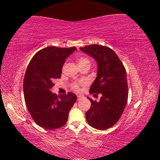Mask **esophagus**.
<instances>
[{"instance_id": "34e87169", "label": "esophagus", "mask_w": 160, "mask_h": 160, "mask_svg": "<svg viewBox=\"0 0 160 160\" xmlns=\"http://www.w3.org/2000/svg\"><path fill=\"white\" fill-rule=\"evenodd\" d=\"M77 97H78V100H81V98H82V96H81V95H78Z\"/></svg>"}]
</instances>
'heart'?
I'll use <instances>...</instances> for the list:
<instances>
[{
    "label": "heart",
    "mask_w": 160,
    "mask_h": 160,
    "mask_svg": "<svg viewBox=\"0 0 160 160\" xmlns=\"http://www.w3.org/2000/svg\"><path fill=\"white\" fill-rule=\"evenodd\" d=\"M77 62L79 67H82L88 66L90 67L91 65V60L88 58L87 57L85 56H81L78 59ZM86 84V82L84 80H80L77 81V82H73L71 84V89L76 91H79L80 90V87L84 86Z\"/></svg>",
    "instance_id": "1"
}]
</instances>
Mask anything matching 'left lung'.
<instances>
[{
  "label": "left lung",
  "instance_id": "left-lung-1",
  "mask_svg": "<svg viewBox=\"0 0 160 160\" xmlns=\"http://www.w3.org/2000/svg\"><path fill=\"white\" fill-rule=\"evenodd\" d=\"M80 50L93 57L98 62V75L89 93L102 95L98 102L88 98L91 105L86 112L87 121L91 127L106 130L117 123L127 105V71L117 54L109 47L92 45L80 47Z\"/></svg>",
  "mask_w": 160,
  "mask_h": 160
}]
</instances>
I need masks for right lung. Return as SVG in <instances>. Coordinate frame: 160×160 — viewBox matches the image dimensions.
<instances>
[{"instance_id":"add662e5","label":"right lung","mask_w":160,"mask_h":160,"mask_svg":"<svg viewBox=\"0 0 160 160\" xmlns=\"http://www.w3.org/2000/svg\"><path fill=\"white\" fill-rule=\"evenodd\" d=\"M75 50V47H45L33 56L27 68L23 81L27 107L33 121L47 130L63 127L77 100L73 93L58 96L51 91L53 81L61 76L65 59Z\"/></svg>"}]
</instances>
